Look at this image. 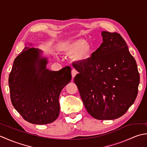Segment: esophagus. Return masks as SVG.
I'll list each match as a JSON object with an SVG mask.
<instances>
[{
  "label": "esophagus",
  "mask_w": 147,
  "mask_h": 147,
  "mask_svg": "<svg viewBox=\"0 0 147 147\" xmlns=\"http://www.w3.org/2000/svg\"><path fill=\"white\" fill-rule=\"evenodd\" d=\"M77 73H78L76 69H73L71 71V74H72V77H73V78L76 75Z\"/></svg>",
  "instance_id": "obj_1"
}]
</instances>
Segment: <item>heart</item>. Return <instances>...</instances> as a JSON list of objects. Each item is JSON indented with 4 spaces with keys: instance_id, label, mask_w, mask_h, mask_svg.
Here are the masks:
<instances>
[{
    "instance_id": "1",
    "label": "heart",
    "mask_w": 147,
    "mask_h": 147,
    "mask_svg": "<svg viewBox=\"0 0 147 147\" xmlns=\"http://www.w3.org/2000/svg\"><path fill=\"white\" fill-rule=\"evenodd\" d=\"M59 49L65 54H73V59L76 61L87 60L90 57L91 52L90 46L85 39H78L62 43L59 46Z\"/></svg>"
}]
</instances>
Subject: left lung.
Here are the masks:
<instances>
[{"label":"left lung","instance_id":"obj_1","mask_svg":"<svg viewBox=\"0 0 147 147\" xmlns=\"http://www.w3.org/2000/svg\"><path fill=\"white\" fill-rule=\"evenodd\" d=\"M103 42L91 57L73 63L74 82L88 113L98 120L121 117L135 102L140 74L119 34L102 32Z\"/></svg>","mask_w":147,"mask_h":147}]
</instances>
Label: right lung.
<instances>
[{
    "instance_id": "add662e5",
    "label": "right lung",
    "mask_w": 147,
    "mask_h": 147,
    "mask_svg": "<svg viewBox=\"0 0 147 147\" xmlns=\"http://www.w3.org/2000/svg\"><path fill=\"white\" fill-rule=\"evenodd\" d=\"M42 51L25 47L16 58L9 74L11 100L24 120L46 124L57 119L60 112L59 98L71 80V69L58 71L47 69L48 60Z\"/></svg>"
}]
</instances>
